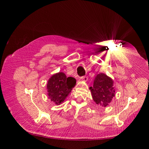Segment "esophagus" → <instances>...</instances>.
I'll list each match as a JSON object with an SVG mask.
<instances>
[{"label":"esophagus","instance_id":"esophagus-1","mask_svg":"<svg viewBox=\"0 0 149 149\" xmlns=\"http://www.w3.org/2000/svg\"><path fill=\"white\" fill-rule=\"evenodd\" d=\"M80 79L82 80V81H87L88 79H87V77L86 76H83V77H81Z\"/></svg>","mask_w":149,"mask_h":149}]
</instances>
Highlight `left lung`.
<instances>
[{"label": "left lung", "instance_id": "left-lung-1", "mask_svg": "<svg viewBox=\"0 0 149 149\" xmlns=\"http://www.w3.org/2000/svg\"><path fill=\"white\" fill-rule=\"evenodd\" d=\"M93 99L97 104L107 107L115 96L114 81L103 73L95 77L93 87H90Z\"/></svg>", "mask_w": 149, "mask_h": 149}]
</instances>
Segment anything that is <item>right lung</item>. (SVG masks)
<instances>
[{"label":"right lung","mask_w":149,"mask_h":149,"mask_svg":"<svg viewBox=\"0 0 149 149\" xmlns=\"http://www.w3.org/2000/svg\"><path fill=\"white\" fill-rule=\"evenodd\" d=\"M75 85L76 79L72 77H67L64 72L53 74L47 84L49 99L54 104L60 105L64 101Z\"/></svg>","instance_id":"right-lung-1"}]
</instances>
